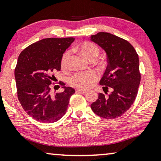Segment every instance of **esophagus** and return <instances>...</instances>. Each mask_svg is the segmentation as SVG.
Segmentation results:
<instances>
[{"mask_svg":"<svg viewBox=\"0 0 161 161\" xmlns=\"http://www.w3.org/2000/svg\"><path fill=\"white\" fill-rule=\"evenodd\" d=\"M86 92L87 91L85 90H81V89H77V90H76V92L80 93V94H85Z\"/></svg>","mask_w":161,"mask_h":161,"instance_id":"34e87169","label":"esophagus"}]
</instances>
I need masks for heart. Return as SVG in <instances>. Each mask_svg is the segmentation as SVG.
<instances>
[{
  "mask_svg": "<svg viewBox=\"0 0 161 161\" xmlns=\"http://www.w3.org/2000/svg\"><path fill=\"white\" fill-rule=\"evenodd\" d=\"M77 49L81 55L88 61L95 60L99 53V48L95 44L91 42H84L77 47ZM69 52L64 53L62 58L61 66L62 69L67 67ZM97 75L94 71L88 72L77 73L71 76L69 80V83L71 86L80 89H87L92 86L94 82L97 80Z\"/></svg>",
  "mask_w": 161,
  "mask_h": 161,
  "instance_id": "obj_1",
  "label": "heart"
}]
</instances>
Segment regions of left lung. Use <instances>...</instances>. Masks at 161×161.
I'll use <instances>...</instances> for the list:
<instances>
[{"label":"left lung","mask_w":161,"mask_h":161,"mask_svg":"<svg viewBox=\"0 0 161 161\" xmlns=\"http://www.w3.org/2000/svg\"><path fill=\"white\" fill-rule=\"evenodd\" d=\"M90 40L106 52L108 67L99 81L108 97L99 93L91 104L97 115L105 119L121 116L130 108L136 98L140 82L139 58L134 47L123 39L106 32L90 36Z\"/></svg>","instance_id":"1"}]
</instances>
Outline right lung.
Segmentation results:
<instances>
[{
    "mask_svg": "<svg viewBox=\"0 0 161 161\" xmlns=\"http://www.w3.org/2000/svg\"><path fill=\"white\" fill-rule=\"evenodd\" d=\"M75 38H48L29 46L20 53L16 69L18 99L28 114L36 120L52 123L64 115L71 96L75 90L65 86L55 95L50 92L55 76L60 71L63 53Z\"/></svg>",
    "mask_w": 161,
    "mask_h": 161,
    "instance_id": "right-lung-1",
    "label": "right lung"
}]
</instances>
